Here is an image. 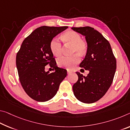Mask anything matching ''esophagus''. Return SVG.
<instances>
[{
	"mask_svg": "<svg viewBox=\"0 0 130 130\" xmlns=\"http://www.w3.org/2000/svg\"><path fill=\"white\" fill-rule=\"evenodd\" d=\"M67 73H68V75H69V74H71L72 73V72L70 71L69 70H67Z\"/></svg>",
	"mask_w": 130,
	"mask_h": 130,
	"instance_id": "esophagus-1",
	"label": "esophagus"
}]
</instances>
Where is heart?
Segmentation results:
<instances>
[{
  "mask_svg": "<svg viewBox=\"0 0 130 130\" xmlns=\"http://www.w3.org/2000/svg\"><path fill=\"white\" fill-rule=\"evenodd\" d=\"M61 40L66 46H71V53L83 55L87 53V43L81 38V36L73 30H68L61 35ZM51 52L55 57H59L62 53L63 47L58 39H53L50 43ZM80 61L79 57L75 54L69 57H62L58 59L59 67L72 69Z\"/></svg>",
  "mask_w": 130,
  "mask_h": 130,
  "instance_id": "heart-1",
  "label": "heart"
}]
</instances>
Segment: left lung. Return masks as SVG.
<instances>
[{"label":"left lung","instance_id":"obj_1","mask_svg":"<svg viewBox=\"0 0 130 130\" xmlns=\"http://www.w3.org/2000/svg\"><path fill=\"white\" fill-rule=\"evenodd\" d=\"M72 29L85 36L87 51L80 67L89 71L85 77L76 72L78 80L73 86L75 97L80 102L91 104L101 98L112 84L116 69V59L109 42L90 26Z\"/></svg>","mask_w":130,"mask_h":130}]
</instances>
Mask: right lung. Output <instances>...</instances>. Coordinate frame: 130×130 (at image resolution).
<instances>
[{
    "instance_id": "add662e5",
    "label": "right lung",
    "mask_w": 130,
    "mask_h": 130,
    "mask_svg": "<svg viewBox=\"0 0 130 130\" xmlns=\"http://www.w3.org/2000/svg\"><path fill=\"white\" fill-rule=\"evenodd\" d=\"M67 28L43 26L36 29L24 39L16 55L21 84L28 95L36 101H47L54 97L67 75V70L57 66L50 48L53 38ZM47 64L53 68L54 73L45 71Z\"/></svg>"
}]
</instances>
